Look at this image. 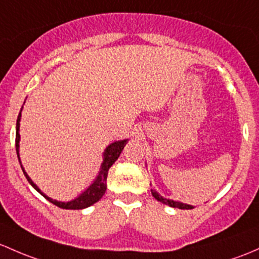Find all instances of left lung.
Wrapping results in <instances>:
<instances>
[{
  "mask_svg": "<svg viewBox=\"0 0 259 259\" xmlns=\"http://www.w3.org/2000/svg\"><path fill=\"white\" fill-rule=\"evenodd\" d=\"M151 195L154 196V197L156 198L157 201H160V202L164 203V205L170 206V207H175V208H180V209H191V208H194V206L187 205V203L180 202V201L170 200V198H166V197H164V196L160 195L159 192H157L156 190H154V189H151Z\"/></svg>",
  "mask_w": 259,
  "mask_h": 259,
  "instance_id": "8db88e82",
  "label": "left lung"
}]
</instances>
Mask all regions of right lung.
Instances as JSON below:
<instances>
[{
    "instance_id": "right-lung-1",
    "label": "right lung",
    "mask_w": 259,
    "mask_h": 259,
    "mask_svg": "<svg viewBox=\"0 0 259 259\" xmlns=\"http://www.w3.org/2000/svg\"><path fill=\"white\" fill-rule=\"evenodd\" d=\"M22 108H23V107H22ZM21 113H22V109H21L20 114H18L17 124H16V151H17V157H18V160H20L22 171H23L24 176H26V179L28 180L29 184L32 185V187H33L36 191L39 192V194L42 195L43 197L47 198L50 202L53 203V205L58 206V207H61V208L83 209V208L89 207V206L94 205L95 202H98V201H99L100 198L103 197V195L105 194V191H107V178H108L109 168L111 167V165H113L114 162L118 160V157L120 156L122 149H124V146L126 145V143L129 141V139H124V140L114 141V143H111L110 145L107 146V149H105L104 152H103V161H102V165H100L99 174H98V176L95 178L93 184H92L91 186L88 187V189L84 190V191L81 192V194L78 196V197H75L74 200L67 201V202H63V201H57V200H53V198L48 197V196L46 194H43V192L40 191L39 187H38L37 185L34 184L33 181H32V179L29 178L28 174L26 172V170H24L23 166H22V162H21V159H20V140H21L20 121H21V116H22Z\"/></svg>"
}]
</instances>
